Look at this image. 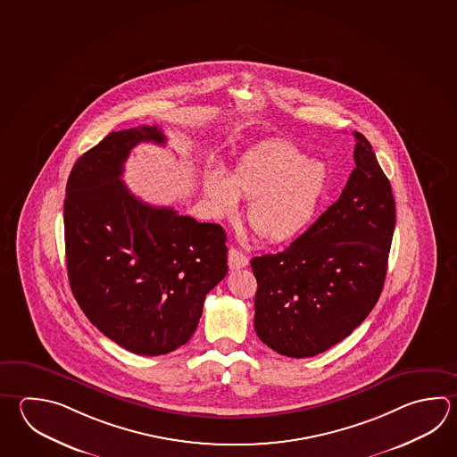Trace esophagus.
Masks as SVG:
<instances>
[{"instance_id":"34e87169","label":"esophagus","mask_w":457,"mask_h":457,"mask_svg":"<svg viewBox=\"0 0 457 457\" xmlns=\"http://www.w3.org/2000/svg\"><path fill=\"white\" fill-rule=\"evenodd\" d=\"M228 265L231 270H239V268H245L249 265V259L247 255L241 252V250L231 249L228 253Z\"/></svg>"}]
</instances>
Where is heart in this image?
Instances as JSON below:
<instances>
[{
  "label": "heart",
  "mask_w": 457,
  "mask_h": 457,
  "mask_svg": "<svg viewBox=\"0 0 457 457\" xmlns=\"http://www.w3.org/2000/svg\"><path fill=\"white\" fill-rule=\"evenodd\" d=\"M328 170L289 142H270L249 150L226 176L212 170L204 190L218 215H234L237 197L250 198L247 223L270 242L301 236L315 220L328 190Z\"/></svg>",
  "instance_id": "heart-1"
}]
</instances>
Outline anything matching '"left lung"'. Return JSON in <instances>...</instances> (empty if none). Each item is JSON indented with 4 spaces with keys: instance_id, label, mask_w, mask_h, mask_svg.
<instances>
[{
    "instance_id": "1",
    "label": "left lung",
    "mask_w": 457,
    "mask_h": 457,
    "mask_svg": "<svg viewBox=\"0 0 457 457\" xmlns=\"http://www.w3.org/2000/svg\"><path fill=\"white\" fill-rule=\"evenodd\" d=\"M343 194L295 241L253 257L257 337L287 357H313L349 337L385 285L396 207L370 142L353 132Z\"/></svg>"
}]
</instances>
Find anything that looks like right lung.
I'll use <instances>...</instances> for the list:
<instances>
[{"mask_svg":"<svg viewBox=\"0 0 457 457\" xmlns=\"http://www.w3.org/2000/svg\"><path fill=\"white\" fill-rule=\"evenodd\" d=\"M140 142L166 144L158 126L112 132L79 158L66 186L64 244L71 291L87 319L140 355L181 347L226 273V233L174 208L154 207L120 179Z\"/></svg>","mask_w":457,"mask_h":457,"instance_id":"right-lung-1","label":"right lung"}]
</instances>
